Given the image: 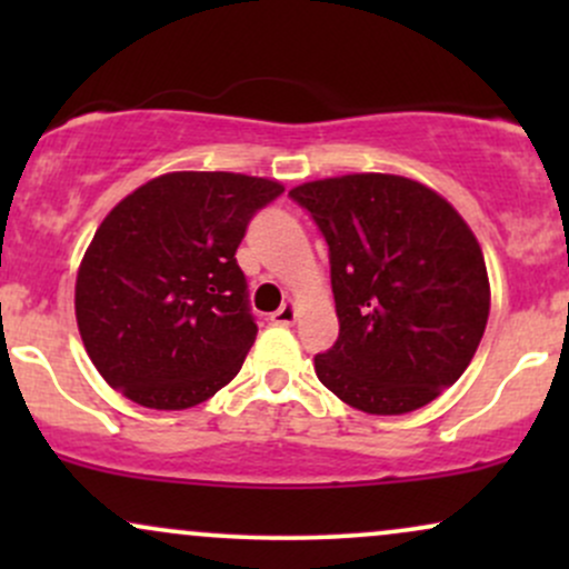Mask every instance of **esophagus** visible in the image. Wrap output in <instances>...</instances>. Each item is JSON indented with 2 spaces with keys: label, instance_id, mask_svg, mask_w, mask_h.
I'll return each mask as SVG.
<instances>
[{
  "label": "esophagus",
  "instance_id": "obj_1",
  "mask_svg": "<svg viewBox=\"0 0 569 569\" xmlns=\"http://www.w3.org/2000/svg\"><path fill=\"white\" fill-rule=\"evenodd\" d=\"M270 321L278 323V326H291L293 321H297V307H293L291 302L280 305L278 310L270 316Z\"/></svg>",
  "mask_w": 569,
  "mask_h": 569
}]
</instances>
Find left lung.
<instances>
[{
    "mask_svg": "<svg viewBox=\"0 0 569 569\" xmlns=\"http://www.w3.org/2000/svg\"><path fill=\"white\" fill-rule=\"evenodd\" d=\"M329 246L339 337L316 356L337 398L407 415L471 363L489 318L485 253L441 194L390 173H350L289 192Z\"/></svg>",
    "mask_w": 569,
    "mask_h": 569,
    "instance_id": "left-lung-1",
    "label": "left lung"
}]
</instances>
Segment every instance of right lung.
I'll list each match as a JSON object with an SVG mask.
<instances>
[{
	"instance_id": "right-lung-1",
	"label": "right lung",
	"mask_w": 569,
	"mask_h": 569,
	"mask_svg": "<svg viewBox=\"0 0 569 569\" xmlns=\"http://www.w3.org/2000/svg\"><path fill=\"white\" fill-rule=\"evenodd\" d=\"M278 181L166 173L109 211L77 272V326L114 390L149 409H189L238 375L257 339L234 251Z\"/></svg>"
}]
</instances>
